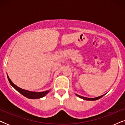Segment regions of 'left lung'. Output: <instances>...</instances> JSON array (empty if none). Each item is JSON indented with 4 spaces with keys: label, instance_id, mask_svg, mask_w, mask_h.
I'll use <instances>...</instances> for the list:
<instances>
[{
    "label": "left lung",
    "instance_id": "obj_1",
    "mask_svg": "<svg viewBox=\"0 0 125 125\" xmlns=\"http://www.w3.org/2000/svg\"><path fill=\"white\" fill-rule=\"evenodd\" d=\"M76 94L77 96H78V97H80V98L83 99V100H87V101H95V100H98V99H100V98H101V97H102L104 95H105V94H104V95H100V96L97 97H95V98H88V97H83V96H81V95H78V94Z\"/></svg>",
    "mask_w": 125,
    "mask_h": 125
}]
</instances>
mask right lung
<instances>
[{
	"label": "right lung",
	"instance_id": "1",
	"mask_svg": "<svg viewBox=\"0 0 125 125\" xmlns=\"http://www.w3.org/2000/svg\"><path fill=\"white\" fill-rule=\"evenodd\" d=\"M7 78L8 80V81L10 83V84L12 86H13L15 89H16L18 92H19L20 94H21L22 95H23L24 96L27 97V98H30V99H39L40 98H42L44 96H45L48 93L50 92V90H46L44 92H31L29 91V90H24L23 89L19 88L18 86H16V85L14 84L12 81L10 79L9 77L7 75Z\"/></svg>",
	"mask_w": 125,
	"mask_h": 125
}]
</instances>
